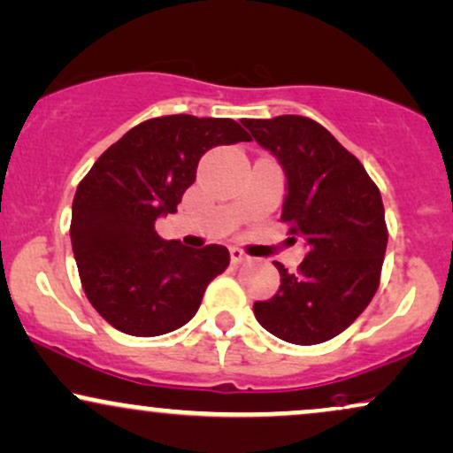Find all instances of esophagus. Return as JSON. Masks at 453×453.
<instances>
[{"instance_id": "esophagus-1", "label": "esophagus", "mask_w": 453, "mask_h": 453, "mask_svg": "<svg viewBox=\"0 0 453 453\" xmlns=\"http://www.w3.org/2000/svg\"><path fill=\"white\" fill-rule=\"evenodd\" d=\"M230 257H232V264H247V261H250V255H247L241 249H232Z\"/></svg>"}]
</instances>
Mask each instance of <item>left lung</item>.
Listing matches in <instances>:
<instances>
[{
  "instance_id": "8db88e82",
  "label": "left lung",
  "mask_w": 453,
  "mask_h": 453,
  "mask_svg": "<svg viewBox=\"0 0 453 453\" xmlns=\"http://www.w3.org/2000/svg\"><path fill=\"white\" fill-rule=\"evenodd\" d=\"M285 168L280 221L308 242L306 259L280 288L255 302V319L280 340L312 346L348 329L380 287L388 227L378 185L325 127L303 116L242 119Z\"/></svg>"
}]
</instances>
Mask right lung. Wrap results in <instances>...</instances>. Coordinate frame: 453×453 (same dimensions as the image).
<instances>
[{"label": "right lung", "mask_w": 453, "mask_h": 453, "mask_svg": "<svg viewBox=\"0 0 453 453\" xmlns=\"http://www.w3.org/2000/svg\"><path fill=\"white\" fill-rule=\"evenodd\" d=\"M238 141L250 137L230 118H151L107 147L80 181L71 247L86 297L118 331L154 337L179 329L230 265L226 247L165 241L156 219L177 212L203 154Z\"/></svg>", "instance_id": "1"}]
</instances>
